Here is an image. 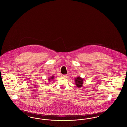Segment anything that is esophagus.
<instances>
[{
  "label": "esophagus",
  "instance_id": "obj_1",
  "mask_svg": "<svg viewBox=\"0 0 127 127\" xmlns=\"http://www.w3.org/2000/svg\"><path fill=\"white\" fill-rule=\"evenodd\" d=\"M61 76L62 78H66V77H67V75H61Z\"/></svg>",
  "mask_w": 127,
  "mask_h": 127
}]
</instances>
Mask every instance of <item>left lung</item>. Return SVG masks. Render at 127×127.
Returning <instances> with one entry per match:
<instances>
[{
  "mask_svg": "<svg viewBox=\"0 0 127 127\" xmlns=\"http://www.w3.org/2000/svg\"><path fill=\"white\" fill-rule=\"evenodd\" d=\"M84 80V79H83L80 77H78L77 78H75V84H76V86L78 88L82 87L83 86Z\"/></svg>",
  "mask_w": 127,
  "mask_h": 127,
  "instance_id": "left-lung-1",
  "label": "left lung"
}]
</instances>
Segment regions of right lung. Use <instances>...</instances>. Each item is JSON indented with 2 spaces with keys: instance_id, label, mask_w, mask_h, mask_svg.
Returning a JSON list of instances; mask_svg holds the SVG:
<instances>
[{
  "instance_id": "obj_1",
  "label": "right lung",
  "mask_w": 127,
  "mask_h": 127,
  "mask_svg": "<svg viewBox=\"0 0 127 127\" xmlns=\"http://www.w3.org/2000/svg\"><path fill=\"white\" fill-rule=\"evenodd\" d=\"M54 78V76H51L50 78H48V81L50 82V81H52L53 80V79Z\"/></svg>"
}]
</instances>
